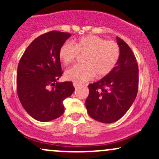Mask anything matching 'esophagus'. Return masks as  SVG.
Listing matches in <instances>:
<instances>
[{"mask_svg": "<svg viewBox=\"0 0 159 159\" xmlns=\"http://www.w3.org/2000/svg\"><path fill=\"white\" fill-rule=\"evenodd\" d=\"M73 85H74V87H75V89H77L80 86L79 84H78V83H75V82L73 83Z\"/></svg>", "mask_w": 159, "mask_h": 159, "instance_id": "1", "label": "esophagus"}]
</instances>
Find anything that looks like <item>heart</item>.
<instances>
[{"instance_id":"b5f03b06","label":"heart","mask_w":159,"mask_h":159,"mask_svg":"<svg viewBox=\"0 0 159 159\" xmlns=\"http://www.w3.org/2000/svg\"><path fill=\"white\" fill-rule=\"evenodd\" d=\"M78 54L84 55L82 65H75L65 71V77L75 83L85 82L95 75H108L116 66L120 49L115 41H106L96 35H87L73 42H65L59 49L58 56L65 65L73 63Z\"/></svg>"}]
</instances>
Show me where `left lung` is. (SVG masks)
I'll use <instances>...</instances> for the list:
<instances>
[{
    "mask_svg": "<svg viewBox=\"0 0 159 159\" xmlns=\"http://www.w3.org/2000/svg\"><path fill=\"white\" fill-rule=\"evenodd\" d=\"M120 56L116 66L108 75L89 85L85 102L88 113L102 123L119 120L134 102L139 89V67L132 51L116 37Z\"/></svg>",
    "mask_w": 159,
    "mask_h": 159,
    "instance_id": "left-lung-1",
    "label": "left lung"
}]
</instances>
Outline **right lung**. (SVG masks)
Masks as SVG:
<instances>
[{
  "mask_svg": "<svg viewBox=\"0 0 159 159\" xmlns=\"http://www.w3.org/2000/svg\"><path fill=\"white\" fill-rule=\"evenodd\" d=\"M69 33L53 30L34 40L17 67V91L28 114L39 121H52L65 111L63 101L75 91L70 81L57 82L62 75L59 49ZM50 86H55L51 90Z\"/></svg>",
  "mask_w": 159,
  "mask_h": 159,
  "instance_id": "obj_1",
  "label": "right lung"
}]
</instances>
